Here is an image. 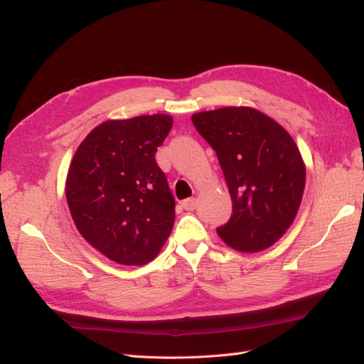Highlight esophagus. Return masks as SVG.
Segmentation results:
<instances>
[{
  "instance_id": "1",
  "label": "esophagus",
  "mask_w": 364,
  "mask_h": 364,
  "mask_svg": "<svg viewBox=\"0 0 364 364\" xmlns=\"http://www.w3.org/2000/svg\"><path fill=\"white\" fill-rule=\"evenodd\" d=\"M196 205H197V200L194 199V197H191V199H185V200L182 202V208L186 209V211H194Z\"/></svg>"
}]
</instances>
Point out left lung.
I'll return each mask as SVG.
<instances>
[{"label":"left lung","mask_w":364,"mask_h":364,"mask_svg":"<svg viewBox=\"0 0 364 364\" xmlns=\"http://www.w3.org/2000/svg\"><path fill=\"white\" fill-rule=\"evenodd\" d=\"M217 153L232 214L217 228L240 252L270 247L290 228L305 188V165L293 138L252 107H222L191 117Z\"/></svg>","instance_id":"obj_1"}]
</instances>
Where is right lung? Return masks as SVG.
<instances>
[{"mask_svg":"<svg viewBox=\"0 0 364 364\" xmlns=\"http://www.w3.org/2000/svg\"><path fill=\"white\" fill-rule=\"evenodd\" d=\"M173 126L170 115L111 119L75 150L67 202L82 237L124 266L155 258L174 223V197L155 155Z\"/></svg>","mask_w":364,"mask_h":364,"instance_id":"obj_1","label":"right lung"}]
</instances>
